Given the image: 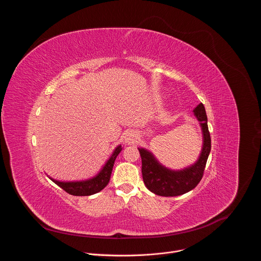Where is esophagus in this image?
I'll return each mask as SVG.
<instances>
[{
	"label": "esophagus",
	"mask_w": 261,
	"mask_h": 261,
	"mask_svg": "<svg viewBox=\"0 0 261 261\" xmlns=\"http://www.w3.org/2000/svg\"><path fill=\"white\" fill-rule=\"evenodd\" d=\"M135 135L134 134H132V133H128L127 135H126V141H128V142H133L134 140H135Z\"/></svg>",
	"instance_id": "esophagus-1"
}]
</instances>
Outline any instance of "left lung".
Here are the masks:
<instances>
[{"mask_svg": "<svg viewBox=\"0 0 261 261\" xmlns=\"http://www.w3.org/2000/svg\"><path fill=\"white\" fill-rule=\"evenodd\" d=\"M194 114L200 122L203 133V146L198 161L179 171L169 170L160 165L154 156L143 148H138L141 157V172L145 187L160 196H178L194 189L201 180L211 152V135L207 118L202 103L198 104Z\"/></svg>", "mask_w": 261, "mask_h": 261, "instance_id": "left-lung-1", "label": "left lung"}]
</instances>
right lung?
I'll return each instance as SVG.
<instances>
[{
    "label": "right lung",
    "instance_id": "obj_1",
    "mask_svg": "<svg viewBox=\"0 0 261 261\" xmlns=\"http://www.w3.org/2000/svg\"><path fill=\"white\" fill-rule=\"evenodd\" d=\"M122 151V145H119L115 152L111 155L109 160L106 162L102 170L96 175L95 177L84 180V181H69V182H64V181H59L56 179L50 178L55 184H57L59 187H61L64 191L67 193L74 195V196H89L95 193L100 192L102 189L106 187V185L109 181L111 171H113L114 163L116 161L117 156L121 153Z\"/></svg>",
    "mask_w": 261,
    "mask_h": 261
}]
</instances>
